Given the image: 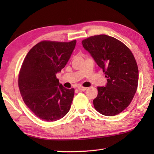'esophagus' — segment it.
<instances>
[{
	"label": "esophagus",
	"instance_id": "esophagus-1",
	"mask_svg": "<svg viewBox=\"0 0 154 154\" xmlns=\"http://www.w3.org/2000/svg\"><path fill=\"white\" fill-rule=\"evenodd\" d=\"M78 90H80V91H85V90H87V88H85V87H83V86H78Z\"/></svg>",
	"mask_w": 154,
	"mask_h": 154
}]
</instances>
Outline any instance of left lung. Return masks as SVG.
Instances as JSON below:
<instances>
[{"mask_svg":"<svg viewBox=\"0 0 154 154\" xmlns=\"http://www.w3.org/2000/svg\"><path fill=\"white\" fill-rule=\"evenodd\" d=\"M82 45L107 78L105 87L97 88L94 108L104 116H116L128 106L137 92L139 69L136 60L125 44L106 35L88 37L82 41Z\"/></svg>","mask_w":154,"mask_h":154,"instance_id":"8db88e82","label":"left lung"}]
</instances>
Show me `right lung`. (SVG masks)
Returning <instances> with one entry per match:
<instances>
[{
    "instance_id": "add662e5",
    "label": "right lung",
    "mask_w": 154,
    "mask_h": 154,
    "mask_svg": "<svg viewBox=\"0 0 154 154\" xmlns=\"http://www.w3.org/2000/svg\"><path fill=\"white\" fill-rule=\"evenodd\" d=\"M76 42L41 41L23 61L18 75L20 94L26 105L43 121L58 120L71 108L74 88L62 86L56 74L69 61Z\"/></svg>"
}]
</instances>
